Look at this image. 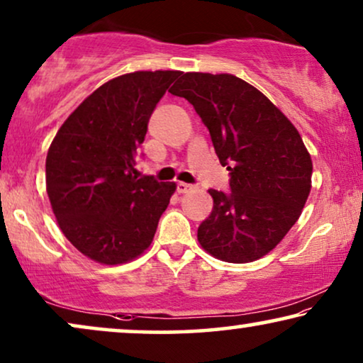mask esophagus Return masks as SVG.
I'll list each match as a JSON object with an SVG mask.
<instances>
[{
    "mask_svg": "<svg viewBox=\"0 0 363 363\" xmlns=\"http://www.w3.org/2000/svg\"><path fill=\"white\" fill-rule=\"evenodd\" d=\"M195 190V186L193 185H188V183H183V182H180L177 185V191L180 193V195H183V193H190V191H193Z\"/></svg>",
    "mask_w": 363,
    "mask_h": 363,
    "instance_id": "34e87169",
    "label": "esophagus"
}]
</instances>
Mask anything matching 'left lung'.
Segmentation results:
<instances>
[{"label":"left lung","mask_w":363,"mask_h":363,"mask_svg":"<svg viewBox=\"0 0 363 363\" xmlns=\"http://www.w3.org/2000/svg\"><path fill=\"white\" fill-rule=\"evenodd\" d=\"M170 92L195 107L231 172L230 193L208 190L213 211L198 228V242L236 264L266 256L299 220L311 193L312 160L299 132L264 94L233 74L186 72Z\"/></svg>","instance_id":"obj_1"}]
</instances>
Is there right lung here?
Returning <instances> with one entry per match:
<instances>
[{
	"instance_id": "1",
	"label": "right lung",
	"mask_w": 363,
	"mask_h": 363,
	"mask_svg": "<svg viewBox=\"0 0 363 363\" xmlns=\"http://www.w3.org/2000/svg\"><path fill=\"white\" fill-rule=\"evenodd\" d=\"M180 71L111 79L59 128L46 157V191L62 235L89 259L117 266L148 250L175 182L135 177L148 118Z\"/></svg>"
}]
</instances>
